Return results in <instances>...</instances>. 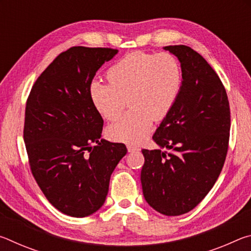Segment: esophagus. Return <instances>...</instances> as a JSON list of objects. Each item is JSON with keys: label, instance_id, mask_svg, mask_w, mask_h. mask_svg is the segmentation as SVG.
Here are the masks:
<instances>
[{"label": "esophagus", "instance_id": "34e87169", "mask_svg": "<svg viewBox=\"0 0 251 251\" xmlns=\"http://www.w3.org/2000/svg\"><path fill=\"white\" fill-rule=\"evenodd\" d=\"M127 150H128L129 152H134V151H138L139 148L137 146H134V145H127Z\"/></svg>", "mask_w": 251, "mask_h": 251}]
</instances>
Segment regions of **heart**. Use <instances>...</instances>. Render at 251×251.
Wrapping results in <instances>:
<instances>
[{
  "mask_svg": "<svg viewBox=\"0 0 251 251\" xmlns=\"http://www.w3.org/2000/svg\"><path fill=\"white\" fill-rule=\"evenodd\" d=\"M108 85L93 82L90 99L101 117L116 121L107 129L114 141L138 144L146 138L152 120L166 117L179 97L184 82L178 59L169 53L134 52L125 55L106 72Z\"/></svg>",
  "mask_w": 251,
  "mask_h": 251,
  "instance_id": "heart-1",
  "label": "heart"
}]
</instances>
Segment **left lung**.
Masks as SVG:
<instances>
[{
	"label": "left lung",
	"mask_w": 251,
	"mask_h": 251,
	"mask_svg": "<svg viewBox=\"0 0 251 251\" xmlns=\"http://www.w3.org/2000/svg\"><path fill=\"white\" fill-rule=\"evenodd\" d=\"M180 63L184 82L171 113L152 139L158 150H143V194L152 209L179 216L194 209L215 185L226 159L230 109L222 80L196 50L165 46ZM164 147L171 149L163 152Z\"/></svg>",
	"instance_id": "obj_1"
}]
</instances>
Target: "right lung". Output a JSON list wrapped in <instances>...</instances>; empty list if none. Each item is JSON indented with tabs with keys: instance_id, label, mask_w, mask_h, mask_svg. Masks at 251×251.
<instances>
[{
	"instance_id": "obj_1",
	"label": "right lung",
	"mask_w": 251,
	"mask_h": 251,
	"mask_svg": "<svg viewBox=\"0 0 251 251\" xmlns=\"http://www.w3.org/2000/svg\"><path fill=\"white\" fill-rule=\"evenodd\" d=\"M117 53L71 48L41 74L26 103L24 143L32 174L48 201L72 217H87L104 205L110 175L127 152L124 144L101 138L103 118L90 99L96 72Z\"/></svg>"
}]
</instances>
